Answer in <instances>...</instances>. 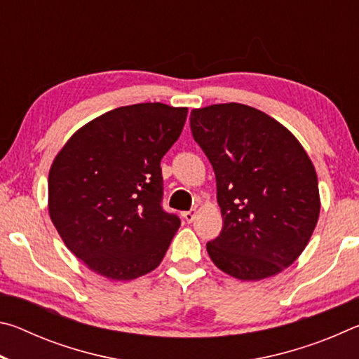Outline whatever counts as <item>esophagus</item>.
Returning a JSON list of instances; mask_svg holds the SVG:
<instances>
[{
  "mask_svg": "<svg viewBox=\"0 0 359 359\" xmlns=\"http://www.w3.org/2000/svg\"><path fill=\"white\" fill-rule=\"evenodd\" d=\"M182 217H184L188 223H191L194 220V217H196V209H191V210L184 212V214H182Z\"/></svg>",
  "mask_w": 359,
  "mask_h": 359,
  "instance_id": "obj_1",
  "label": "esophagus"
}]
</instances>
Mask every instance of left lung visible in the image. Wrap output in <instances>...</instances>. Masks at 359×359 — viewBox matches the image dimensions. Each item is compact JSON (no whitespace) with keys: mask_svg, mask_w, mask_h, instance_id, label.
Segmentation results:
<instances>
[{"mask_svg":"<svg viewBox=\"0 0 359 359\" xmlns=\"http://www.w3.org/2000/svg\"><path fill=\"white\" fill-rule=\"evenodd\" d=\"M190 128L217 180L223 228L208 242L214 264L239 280L293 264L320 215L317 172L299 141L239 102L193 109Z\"/></svg>","mask_w":359,"mask_h":359,"instance_id":"1","label":"left lung"}]
</instances>
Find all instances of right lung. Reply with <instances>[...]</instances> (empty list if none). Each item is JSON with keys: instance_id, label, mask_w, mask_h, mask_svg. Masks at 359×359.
<instances>
[{"instance_id": "right-lung-1", "label": "right lung", "mask_w": 359, "mask_h": 359, "mask_svg": "<svg viewBox=\"0 0 359 359\" xmlns=\"http://www.w3.org/2000/svg\"><path fill=\"white\" fill-rule=\"evenodd\" d=\"M187 107H117L77 130L48 172V214L65 245L96 274L133 280L165 258L180 218L161 208V158Z\"/></svg>"}]
</instances>
